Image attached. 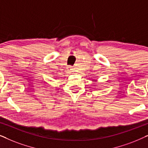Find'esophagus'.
I'll return each mask as SVG.
<instances>
[{
  "instance_id": "1",
  "label": "esophagus",
  "mask_w": 148,
  "mask_h": 148,
  "mask_svg": "<svg viewBox=\"0 0 148 148\" xmlns=\"http://www.w3.org/2000/svg\"><path fill=\"white\" fill-rule=\"evenodd\" d=\"M73 69L71 66H69L67 67V71L69 73H71V72H73Z\"/></svg>"
}]
</instances>
